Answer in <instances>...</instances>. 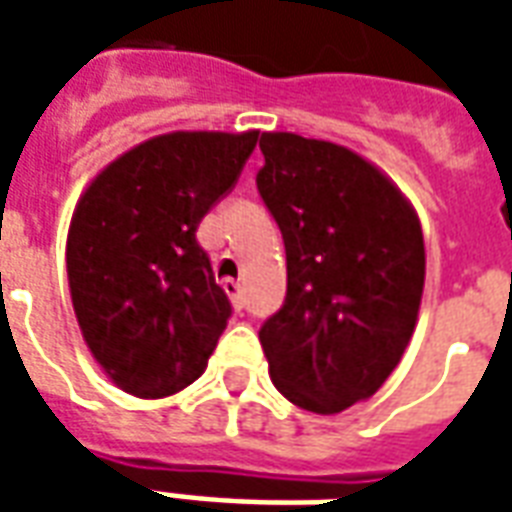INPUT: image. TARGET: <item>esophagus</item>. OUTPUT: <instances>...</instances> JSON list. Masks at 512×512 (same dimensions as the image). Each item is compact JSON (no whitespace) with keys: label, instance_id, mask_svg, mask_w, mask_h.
Wrapping results in <instances>:
<instances>
[{"label":"esophagus","instance_id":"obj_1","mask_svg":"<svg viewBox=\"0 0 512 512\" xmlns=\"http://www.w3.org/2000/svg\"><path fill=\"white\" fill-rule=\"evenodd\" d=\"M222 288L227 290V296L233 301L235 310H244V285L241 282H235V279H224Z\"/></svg>","mask_w":512,"mask_h":512}]
</instances>
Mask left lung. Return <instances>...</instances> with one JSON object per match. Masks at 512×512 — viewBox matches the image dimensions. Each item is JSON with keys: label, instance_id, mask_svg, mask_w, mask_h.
<instances>
[{"label": "left lung", "instance_id": "8db88e82", "mask_svg": "<svg viewBox=\"0 0 512 512\" xmlns=\"http://www.w3.org/2000/svg\"><path fill=\"white\" fill-rule=\"evenodd\" d=\"M257 191L279 224L288 293L263 326L271 378L315 414L376 395L406 351L425 285L414 208L348 147L263 134Z\"/></svg>", "mask_w": 512, "mask_h": 512}]
</instances>
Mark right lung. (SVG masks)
<instances>
[{
    "mask_svg": "<svg viewBox=\"0 0 512 512\" xmlns=\"http://www.w3.org/2000/svg\"><path fill=\"white\" fill-rule=\"evenodd\" d=\"M257 131H175L112 161L76 205L68 282L84 343L120 389L167 397L202 376L233 315L197 227L235 189Z\"/></svg>",
    "mask_w": 512,
    "mask_h": 512,
    "instance_id": "right-lung-1",
    "label": "right lung"
}]
</instances>
